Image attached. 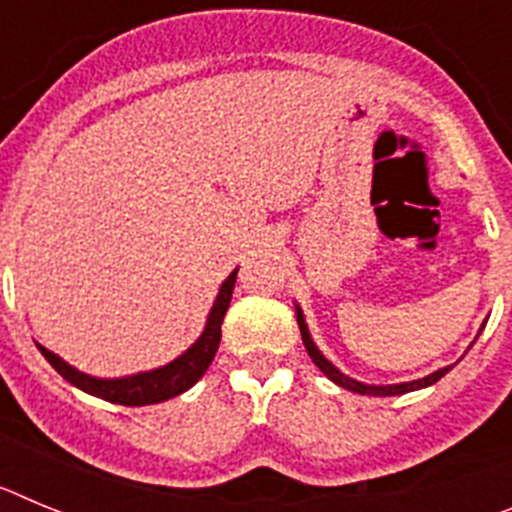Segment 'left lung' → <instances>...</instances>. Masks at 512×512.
Segmentation results:
<instances>
[{
    "mask_svg": "<svg viewBox=\"0 0 512 512\" xmlns=\"http://www.w3.org/2000/svg\"><path fill=\"white\" fill-rule=\"evenodd\" d=\"M295 312H297V325H300V333H302V343H305L307 354H310V359L315 361V366H318L320 372L325 374V377L330 379V382H336L338 387H343V390H351V392H359V395H374V397H395V395H405V392H415V390H423V387H431V384H436L438 379L443 377V374H449L451 369H454V364L451 366H443V369H438V372L428 374V377L423 379H413V382H400V384H364L359 382V379H351L348 374H343L338 366L330 364L328 359H325L323 354H320V348L315 346V341H312L310 336V328H307L305 323V315H302V307L295 305ZM487 323V320H485ZM485 323H482V328H485ZM482 328H479V333H482ZM477 333V338H479ZM474 338V341H477ZM474 341L469 343V348L474 346Z\"/></svg>",
    "mask_w": 512,
    "mask_h": 512,
    "instance_id": "left-lung-1",
    "label": "left lung"
}]
</instances>
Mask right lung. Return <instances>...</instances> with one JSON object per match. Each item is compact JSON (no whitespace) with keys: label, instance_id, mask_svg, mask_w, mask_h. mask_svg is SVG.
I'll return each mask as SVG.
<instances>
[{"label":"right lung","instance_id":"right-lung-1","mask_svg":"<svg viewBox=\"0 0 512 512\" xmlns=\"http://www.w3.org/2000/svg\"><path fill=\"white\" fill-rule=\"evenodd\" d=\"M235 274H238V269L230 271V277L217 289V297L212 302V310L207 315L205 330L200 333V338L184 354H179L169 364L158 366V369L128 374V377L102 379L79 372L76 366H71L69 361H63L61 356L48 351L40 343H35V346H38L40 354L48 359V364L66 382H71L81 392H87V395L99 397V400L115 402V405H128V408H140V405H156V402L171 400V397L182 395V392H187L189 387L200 382L202 374L207 372V366L215 359L217 346H220V325H223L225 312L230 307V297H233Z\"/></svg>","mask_w":512,"mask_h":512}]
</instances>
